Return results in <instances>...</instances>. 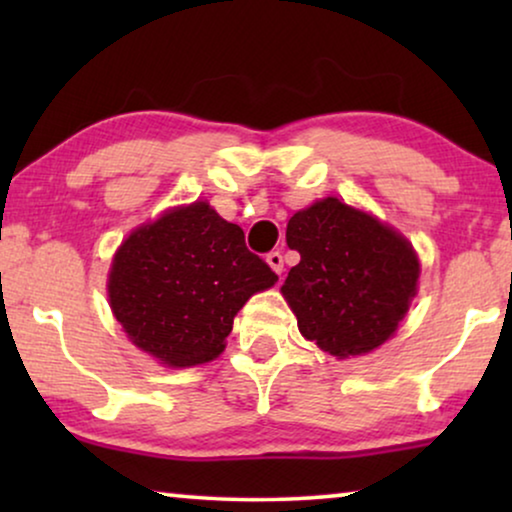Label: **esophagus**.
<instances>
[{
	"label": "esophagus",
	"mask_w": 512,
	"mask_h": 512,
	"mask_svg": "<svg viewBox=\"0 0 512 512\" xmlns=\"http://www.w3.org/2000/svg\"><path fill=\"white\" fill-rule=\"evenodd\" d=\"M265 261H268V265L277 272V275H282V272H284V256L279 254V251H270V254L265 256Z\"/></svg>",
	"instance_id": "34e87169"
}]
</instances>
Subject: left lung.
Returning a JSON list of instances; mask_svg holds the SVG:
<instances>
[{"instance_id": "obj_1", "label": "left lung", "mask_w": 512, "mask_h": 512, "mask_svg": "<svg viewBox=\"0 0 512 512\" xmlns=\"http://www.w3.org/2000/svg\"><path fill=\"white\" fill-rule=\"evenodd\" d=\"M286 244L300 263L289 270L282 296L303 338L349 359L396 333L419 279V258L401 233L338 198H324L291 216Z\"/></svg>"}]
</instances>
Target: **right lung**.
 <instances>
[{
	"mask_svg": "<svg viewBox=\"0 0 512 512\" xmlns=\"http://www.w3.org/2000/svg\"><path fill=\"white\" fill-rule=\"evenodd\" d=\"M277 275L237 223L193 202L132 230L109 270V305L132 345L167 368L214 361L235 314Z\"/></svg>",
	"mask_w": 512,
	"mask_h": 512,
	"instance_id": "add662e5",
	"label": "right lung"
}]
</instances>
